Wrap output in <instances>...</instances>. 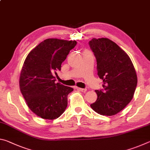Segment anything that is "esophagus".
I'll return each instance as SVG.
<instances>
[{"label": "esophagus", "mask_w": 150, "mask_h": 150, "mask_svg": "<svg viewBox=\"0 0 150 150\" xmlns=\"http://www.w3.org/2000/svg\"><path fill=\"white\" fill-rule=\"evenodd\" d=\"M77 90L80 91H82V92H85V91H87V89L86 88H79L77 87Z\"/></svg>", "instance_id": "esophagus-1"}]
</instances>
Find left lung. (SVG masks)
<instances>
[{"mask_svg": "<svg viewBox=\"0 0 150 150\" xmlns=\"http://www.w3.org/2000/svg\"><path fill=\"white\" fill-rule=\"evenodd\" d=\"M88 44L103 81V89L95 91L97 99L91 107L101 115H115L132 99L138 83L135 68L128 54L112 40L93 38Z\"/></svg>", "mask_w": 150, "mask_h": 150, "instance_id": "1", "label": "left lung"}]
</instances>
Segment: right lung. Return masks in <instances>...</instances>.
I'll use <instances>...</instances> for the list:
<instances>
[{"mask_svg":"<svg viewBox=\"0 0 150 150\" xmlns=\"http://www.w3.org/2000/svg\"><path fill=\"white\" fill-rule=\"evenodd\" d=\"M76 41L49 38L34 47L25 59L20 76V89L28 106L37 116L54 120L67 106L73 88L55 83L54 74L61 70Z\"/></svg>","mask_w":150,"mask_h":150,"instance_id":"right-lung-1","label":"right lung"}]
</instances>
